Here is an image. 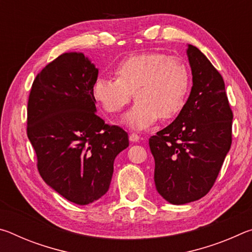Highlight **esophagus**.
Returning a JSON list of instances; mask_svg holds the SVG:
<instances>
[{
	"label": "esophagus",
	"instance_id": "1",
	"mask_svg": "<svg viewBox=\"0 0 252 252\" xmlns=\"http://www.w3.org/2000/svg\"><path fill=\"white\" fill-rule=\"evenodd\" d=\"M129 138H130V141L131 142H138L139 140H140V136L136 134V133H131Z\"/></svg>",
	"mask_w": 252,
	"mask_h": 252
}]
</instances>
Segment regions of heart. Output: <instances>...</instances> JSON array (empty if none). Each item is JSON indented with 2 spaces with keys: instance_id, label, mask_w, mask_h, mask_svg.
Returning <instances> with one entry per match:
<instances>
[{
  "instance_id": "b5f03b06",
  "label": "heart",
  "mask_w": 252,
  "mask_h": 252,
  "mask_svg": "<svg viewBox=\"0 0 252 252\" xmlns=\"http://www.w3.org/2000/svg\"><path fill=\"white\" fill-rule=\"evenodd\" d=\"M117 79L100 78L93 96L108 113H118L136 99L123 123L142 131L158 119L168 121L181 112L190 89V74L180 59L150 52L127 58L116 67Z\"/></svg>"
}]
</instances>
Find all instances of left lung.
<instances>
[{"mask_svg":"<svg viewBox=\"0 0 252 252\" xmlns=\"http://www.w3.org/2000/svg\"><path fill=\"white\" fill-rule=\"evenodd\" d=\"M187 55L190 95L176 120L149 139L157 191L172 204L204 197L231 147L233 114L222 76L195 46L188 44Z\"/></svg>","mask_w":252,"mask_h":252,"instance_id":"obj_1","label":"left lung"}]
</instances>
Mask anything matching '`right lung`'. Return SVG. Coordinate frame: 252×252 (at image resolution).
<instances>
[{"label": "right lung", "instance_id": "add662e5", "mask_svg": "<svg viewBox=\"0 0 252 252\" xmlns=\"http://www.w3.org/2000/svg\"><path fill=\"white\" fill-rule=\"evenodd\" d=\"M97 73L83 53H63L36 75L28 103V138L42 179L80 206L108 192L114 159L129 147L122 127L96 116Z\"/></svg>", "mask_w": 252, "mask_h": 252}]
</instances>
